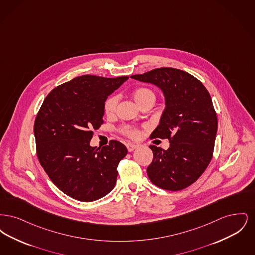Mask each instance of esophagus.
<instances>
[{
	"instance_id": "34e87169",
	"label": "esophagus",
	"mask_w": 255,
	"mask_h": 255,
	"mask_svg": "<svg viewBox=\"0 0 255 255\" xmlns=\"http://www.w3.org/2000/svg\"><path fill=\"white\" fill-rule=\"evenodd\" d=\"M126 146H127V149H128V151H129V152H132V151H133L134 149H136V147H137V145H135V144H132V143H128Z\"/></svg>"
}]
</instances>
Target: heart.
I'll return each instance as SVG.
<instances>
[{
	"instance_id": "b5f03b06",
	"label": "heart",
	"mask_w": 255,
	"mask_h": 255,
	"mask_svg": "<svg viewBox=\"0 0 255 255\" xmlns=\"http://www.w3.org/2000/svg\"><path fill=\"white\" fill-rule=\"evenodd\" d=\"M133 100L135 101V103L141 107L142 105H144L148 102H155L156 100V95L155 93L148 89V88H137L135 89L133 92ZM119 104V97L117 96H112V97H108L104 103V113L106 116H113L116 111H117V107ZM125 133H127L129 136L131 137H136L138 136L139 133L136 130H133V129H129V128H125L124 129Z\"/></svg>"
}]
</instances>
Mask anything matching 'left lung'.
Listing matches in <instances>:
<instances>
[{
    "label": "left lung",
    "mask_w": 255,
    "mask_h": 255,
    "mask_svg": "<svg viewBox=\"0 0 255 255\" xmlns=\"http://www.w3.org/2000/svg\"><path fill=\"white\" fill-rule=\"evenodd\" d=\"M131 78L157 86L165 101L151 137L168 138L170 146L167 150L150 146L154 158L147 175L162 189L182 190L201 177L212 158L218 121L210 95L193 75L173 68Z\"/></svg>",
    "instance_id": "8db88e82"
}]
</instances>
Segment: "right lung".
<instances>
[{
    "label": "right lung",
    "mask_w": 255,
    "mask_h": 255,
    "mask_svg": "<svg viewBox=\"0 0 255 255\" xmlns=\"http://www.w3.org/2000/svg\"><path fill=\"white\" fill-rule=\"evenodd\" d=\"M128 78L75 77L54 88L38 112L34 122L38 159L52 182L75 200L96 201L116 185L117 167L127 148L118 140L93 147L91 130L103 123L106 99Z\"/></svg>",
    "instance_id": "1"
}]
</instances>
